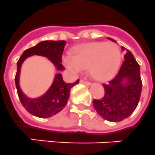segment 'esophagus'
Instances as JSON below:
<instances>
[{
	"label": "esophagus",
	"mask_w": 155,
	"mask_h": 155,
	"mask_svg": "<svg viewBox=\"0 0 155 155\" xmlns=\"http://www.w3.org/2000/svg\"><path fill=\"white\" fill-rule=\"evenodd\" d=\"M80 84H86V85H91V83H90L89 81H85V80H80Z\"/></svg>",
	"instance_id": "34e87169"
}]
</instances>
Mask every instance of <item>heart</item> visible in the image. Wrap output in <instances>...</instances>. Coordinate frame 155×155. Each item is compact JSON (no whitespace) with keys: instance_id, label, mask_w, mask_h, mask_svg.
I'll return each instance as SVG.
<instances>
[{"instance_id":"heart-1","label":"heart","mask_w":155,"mask_h":155,"mask_svg":"<svg viewBox=\"0 0 155 155\" xmlns=\"http://www.w3.org/2000/svg\"><path fill=\"white\" fill-rule=\"evenodd\" d=\"M122 53L114 42L96 41L80 45L71 54L63 57V63L73 75L80 74L87 66L94 78L100 81L110 80L117 71Z\"/></svg>"}]
</instances>
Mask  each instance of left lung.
<instances>
[{
  "label": "left lung",
  "instance_id": "obj_1",
  "mask_svg": "<svg viewBox=\"0 0 155 155\" xmlns=\"http://www.w3.org/2000/svg\"><path fill=\"white\" fill-rule=\"evenodd\" d=\"M110 40L115 41L110 38ZM124 52V61L118 73L109 83L102 84L105 94L100 99L93 100V105L97 114L106 120L121 121L128 117L136 110L142 91L140 68L132 53L121 46ZM128 79L126 84H122Z\"/></svg>",
  "mask_w": 155,
  "mask_h": 155
}]
</instances>
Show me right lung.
I'll use <instances>...</instances> for the list:
<instances>
[{"label": "right lung", "instance_id": "1", "mask_svg": "<svg viewBox=\"0 0 155 155\" xmlns=\"http://www.w3.org/2000/svg\"><path fill=\"white\" fill-rule=\"evenodd\" d=\"M66 45L65 41H43L29 48L23 52L17 62V71L15 74V82L18 96L23 107L32 115L41 118H47L55 115L66 106L70 96V90L75 84H79L77 80L71 84H66L63 80L61 74H57L53 84L47 92L37 98L26 97L19 87V77L20 67L23 61L30 56L40 55L49 58L58 70H64L62 65V54Z\"/></svg>", "mask_w": 155, "mask_h": 155}]
</instances>
